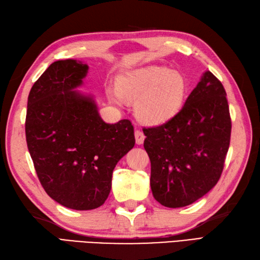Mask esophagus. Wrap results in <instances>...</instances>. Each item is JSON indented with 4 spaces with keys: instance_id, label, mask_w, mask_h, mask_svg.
Masks as SVG:
<instances>
[{
    "instance_id": "esophagus-1",
    "label": "esophagus",
    "mask_w": 260,
    "mask_h": 260,
    "mask_svg": "<svg viewBox=\"0 0 260 260\" xmlns=\"http://www.w3.org/2000/svg\"><path fill=\"white\" fill-rule=\"evenodd\" d=\"M145 139V135L143 134V132L140 129H136L135 131V140H136V144H143V142H144Z\"/></svg>"
}]
</instances>
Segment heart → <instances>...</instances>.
Here are the masks:
<instances>
[{"instance_id":"b5f03b06","label":"heart","mask_w":260,"mask_h":260,"mask_svg":"<svg viewBox=\"0 0 260 260\" xmlns=\"http://www.w3.org/2000/svg\"><path fill=\"white\" fill-rule=\"evenodd\" d=\"M120 95L136 102V115L142 121L158 125L172 118L181 109L186 96L185 77L165 67H146L120 77L117 82ZM109 98L121 103L119 93L108 91Z\"/></svg>"}]
</instances>
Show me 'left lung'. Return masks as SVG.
Masks as SVG:
<instances>
[{
    "label": "left lung",
    "mask_w": 260,
    "mask_h": 260,
    "mask_svg": "<svg viewBox=\"0 0 260 260\" xmlns=\"http://www.w3.org/2000/svg\"><path fill=\"white\" fill-rule=\"evenodd\" d=\"M225 96L221 81L206 71L178 114L162 125L143 128L151 189L162 206H189L217 184L231 135Z\"/></svg>",
    "instance_id": "obj_1"
}]
</instances>
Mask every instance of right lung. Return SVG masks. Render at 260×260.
<instances>
[{
    "instance_id": "obj_1",
    "label": "right lung",
    "mask_w": 260,
    "mask_h": 260,
    "mask_svg": "<svg viewBox=\"0 0 260 260\" xmlns=\"http://www.w3.org/2000/svg\"><path fill=\"white\" fill-rule=\"evenodd\" d=\"M88 66L74 59L51 63L27 97L25 137L47 194L74 210L106 201L116 164L135 145L131 120L107 124L91 97L74 89Z\"/></svg>"
}]
</instances>
